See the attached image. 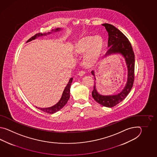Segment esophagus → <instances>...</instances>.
I'll return each mask as SVG.
<instances>
[{
    "label": "esophagus",
    "instance_id": "obj_1",
    "mask_svg": "<svg viewBox=\"0 0 157 157\" xmlns=\"http://www.w3.org/2000/svg\"><path fill=\"white\" fill-rule=\"evenodd\" d=\"M85 74V71L84 70L80 71V72H78V75L80 76H83Z\"/></svg>",
    "mask_w": 157,
    "mask_h": 157
}]
</instances>
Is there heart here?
Returning a JSON list of instances; mask_svg holds the SVG:
<instances>
[{
  "label": "heart",
  "instance_id": "1",
  "mask_svg": "<svg viewBox=\"0 0 157 157\" xmlns=\"http://www.w3.org/2000/svg\"><path fill=\"white\" fill-rule=\"evenodd\" d=\"M103 48V41L99 36L86 37L77 44L75 52L77 55L85 52L84 62L86 65L95 63L100 57Z\"/></svg>",
  "mask_w": 157,
  "mask_h": 157
}]
</instances>
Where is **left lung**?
I'll return each instance as SVG.
<instances>
[{"label":"left lung","instance_id":"left-lung-1","mask_svg":"<svg viewBox=\"0 0 157 157\" xmlns=\"http://www.w3.org/2000/svg\"><path fill=\"white\" fill-rule=\"evenodd\" d=\"M105 27L108 33V47L106 55L112 53H120L123 55L125 58L128 68V78L126 86L120 93L117 95L104 96L98 93L95 83L94 85L92 91V96L97 103L106 107H114L120 103L127 97L133 86L135 74V54L133 49L130 41L124 33L110 24H104L102 25ZM91 74L94 76L93 71Z\"/></svg>","mask_w":157,"mask_h":157}]
</instances>
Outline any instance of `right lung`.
<instances>
[{
  "label": "right lung",
  "mask_w": 157,
  "mask_h": 157,
  "mask_svg": "<svg viewBox=\"0 0 157 157\" xmlns=\"http://www.w3.org/2000/svg\"><path fill=\"white\" fill-rule=\"evenodd\" d=\"M59 30H60V29H57L54 31L56 32L57 31H59ZM54 31V30H52V31ZM43 35H46V34L45 33L42 34L41 33H36L33 36L31 37L30 39L27 40V42H29V41L33 40V39H35L37 37L42 36ZM72 80H73V78H71L70 79L68 83H67V86H66L64 90L62 96L61 97L60 100L55 105H54L53 107H49V108H39V107H36V108H38L40 110L43 111L45 113L49 114L54 113H56V112H57L58 111H59L60 109H61L66 104L68 100L70 99L71 85V83L72 82Z\"/></svg>",
  "instance_id": "obj_1"
}]
</instances>
